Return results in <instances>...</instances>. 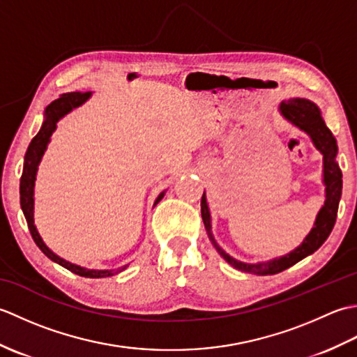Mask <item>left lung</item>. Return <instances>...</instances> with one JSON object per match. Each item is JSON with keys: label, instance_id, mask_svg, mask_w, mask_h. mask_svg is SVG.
I'll use <instances>...</instances> for the list:
<instances>
[{"label": "left lung", "instance_id": "1", "mask_svg": "<svg viewBox=\"0 0 357 357\" xmlns=\"http://www.w3.org/2000/svg\"><path fill=\"white\" fill-rule=\"evenodd\" d=\"M279 112L287 121L301 130H304L310 138H312L314 147L324 155V184H325V202L319 213L316 216L314 227L307 234L304 242L294 248L293 252L288 255L278 257L268 262H257V264H245L236 261L230 255H227L224 250L218 245L215 241L213 233H211V219L210 211L207 206L206 193L202 195L201 199V215L204 225L208 234V239L216 248V252L221 255L224 259L229 262L231 267L238 268L244 273H252V275H276L291 267L296 262L304 259V257L314 253L319 248L335 227L336 216H337V207L340 201V195H342V172L339 169V164L336 162L337 155V144L335 136L330 132V128L325 126L324 119L321 116V110L317 105L312 101L304 100V98H293V100L282 101L279 104Z\"/></svg>", "mask_w": 357, "mask_h": 357}]
</instances>
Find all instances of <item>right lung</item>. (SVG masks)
I'll return each mask as SVG.
<instances>
[{"label": "right lung", "mask_w": 357, "mask_h": 357, "mask_svg": "<svg viewBox=\"0 0 357 357\" xmlns=\"http://www.w3.org/2000/svg\"><path fill=\"white\" fill-rule=\"evenodd\" d=\"M92 92H70V93H64L55 100L53 102H50L47 107H45L44 112V123L40 128V132L36 133L35 138L32 139V142L29 144V149L26 151L24 156V169H22V174H21V183H20V195H21V208L22 213L26 216V221L29 225L30 234L35 241V244L40 247L41 252L52 259L53 262H56L59 265H63L64 268H67L69 271L75 273L78 276H84V278H109L116 275V273L123 271L126 267L118 268V270H89L84 267H79V265H75L67 262L63 257L56 256L52 250L44 244V241L41 239L40 233H38L35 222H33V187H35V178H36V170L38 165L41 162V158L44 155L45 149H47V144L50 141L52 133L55 132L56 128V123L61 119L67 113L72 112L73 109L79 107L81 104H84ZM164 198V192L158 196L155 201L156 204Z\"/></svg>", "instance_id": "add662e5"}]
</instances>
